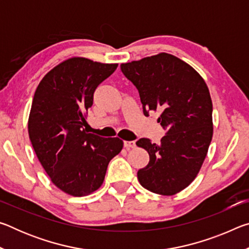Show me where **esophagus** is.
<instances>
[{
    "label": "esophagus",
    "instance_id": "1",
    "mask_svg": "<svg viewBox=\"0 0 249 249\" xmlns=\"http://www.w3.org/2000/svg\"><path fill=\"white\" fill-rule=\"evenodd\" d=\"M124 147H125L126 149L135 148V147H136V142H135L134 141H130V142L125 141V142H124Z\"/></svg>",
    "mask_w": 249,
    "mask_h": 249
}]
</instances>
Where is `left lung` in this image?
I'll return each instance as SVG.
<instances>
[{"mask_svg":"<svg viewBox=\"0 0 249 249\" xmlns=\"http://www.w3.org/2000/svg\"><path fill=\"white\" fill-rule=\"evenodd\" d=\"M137 88L142 112H159L167 134L159 145L148 138L136 142L149 154L137 178L147 190L160 196L182 191L199 174L213 136L212 100L197 71L170 53H160L121 65Z\"/></svg>","mask_w":249,"mask_h":249,"instance_id":"obj_1","label":"left lung"}]
</instances>
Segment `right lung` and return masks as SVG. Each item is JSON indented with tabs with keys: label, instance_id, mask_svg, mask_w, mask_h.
Masks as SVG:
<instances>
[{
	"label": "right lung",
	"instance_id": "add662e5",
	"mask_svg": "<svg viewBox=\"0 0 249 249\" xmlns=\"http://www.w3.org/2000/svg\"><path fill=\"white\" fill-rule=\"evenodd\" d=\"M72 57L46 73L34 94L28 135L52 182L72 196H86L102 185L108 162L123 141L87 133L83 125L101 82L117 68Z\"/></svg>",
	"mask_w": 249,
	"mask_h": 249
}]
</instances>
